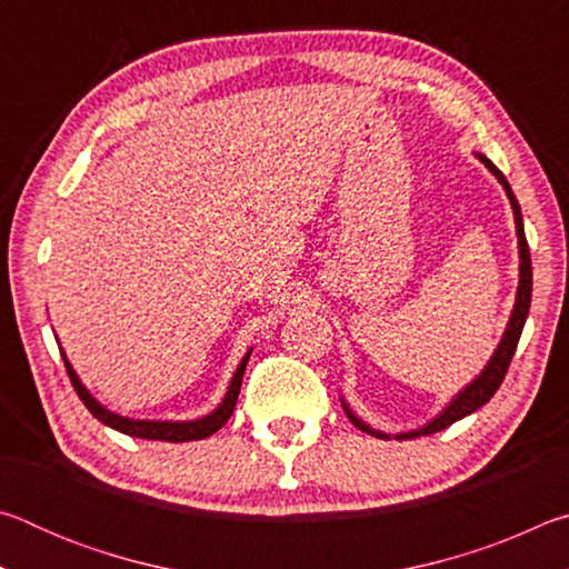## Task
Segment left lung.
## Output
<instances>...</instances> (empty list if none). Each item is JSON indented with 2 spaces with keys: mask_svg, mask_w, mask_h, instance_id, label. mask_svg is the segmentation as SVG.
Segmentation results:
<instances>
[{
  "mask_svg": "<svg viewBox=\"0 0 569 569\" xmlns=\"http://www.w3.org/2000/svg\"><path fill=\"white\" fill-rule=\"evenodd\" d=\"M477 158L485 162L487 170L492 172V176L502 182V188L507 192L509 198V206H512V213H515V226H517V246H519V286H517V298H515V308H512V316H509V323L505 329V336L502 341H499V346L492 353V359H489V363L481 369L479 377L467 383L465 389H461L455 399H451L445 409H441V413H437L435 419H431L429 423H423L421 429H411V431H401V435H397V439H413V437H427V435H435V431H441L451 427V423L469 417L471 411H477L479 407H485V403L495 397V391L499 389V383L505 381V373L509 369V361H512V356L517 351V343H519V336H522V329H525V321H527V313H529V301H532V261H529V246H527V238H525V223H522V210H519V203L515 198L512 188H509L507 178L502 176V170H499L492 160L479 156ZM343 403V411L346 417L351 419V423L356 429L366 431V435L371 437H379V439H389V435H383V431H377L371 429L369 423L361 421L356 413L349 409V403Z\"/></svg>",
  "mask_w": 569,
  "mask_h": 569,
  "instance_id": "1",
  "label": "left lung"
}]
</instances>
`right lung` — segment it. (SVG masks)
Segmentation results:
<instances>
[{"label":"right lung","mask_w":569,"mask_h":569,"mask_svg":"<svg viewBox=\"0 0 569 569\" xmlns=\"http://www.w3.org/2000/svg\"><path fill=\"white\" fill-rule=\"evenodd\" d=\"M62 359H64V369H67V377H70L72 387L77 391V397L82 399L84 407L90 409V413L94 419H100L104 427H110L114 431H122V435L128 437H140V439H156V441H198V439H206L210 435H216V431L223 427V423L230 419V413L236 409V401H238V393H240V383H243V373H246V363H248V356L250 351L240 359L238 369L233 373V379H230V387L226 391L223 401L218 403V409H213L208 413V417H200V419H192V421H148V419H130V417H120V413H114L110 409H104L102 403L92 397V393L82 387L80 377H77L74 369L67 361L64 351L60 349Z\"/></svg>","instance_id":"add662e5"}]
</instances>
